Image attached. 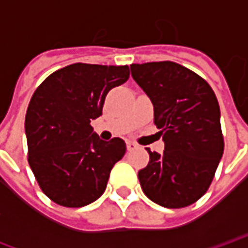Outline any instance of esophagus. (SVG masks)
Instances as JSON below:
<instances>
[{
    "label": "esophagus",
    "mask_w": 248,
    "mask_h": 248,
    "mask_svg": "<svg viewBox=\"0 0 248 248\" xmlns=\"http://www.w3.org/2000/svg\"><path fill=\"white\" fill-rule=\"evenodd\" d=\"M135 149H138V145L135 142H131V140H127V150L133 151Z\"/></svg>",
    "instance_id": "obj_1"
}]
</instances>
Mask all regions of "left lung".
<instances>
[{
    "mask_svg": "<svg viewBox=\"0 0 248 248\" xmlns=\"http://www.w3.org/2000/svg\"><path fill=\"white\" fill-rule=\"evenodd\" d=\"M130 69L150 98L165 142L162 154L147 150L150 162L138 172L140 187L159 206H190L207 191L223 155L218 99L203 78L175 62L133 63Z\"/></svg>",
    "mask_w": 248,
    "mask_h": 248,
    "instance_id": "obj_1",
    "label": "left lung"
}]
</instances>
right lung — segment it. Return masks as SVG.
<instances>
[{
  "label": "right lung",
  "instance_id": "add662e5",
  "mask_svg": "<svg viewBox=\"0 0 248 248\" xmlns=\"http://www.w3.org/2000/svg\"><path fill=\"white\" fill-rule=\"evenodd\" d=\"M129 76L127 65L73 63L54 71L34 92L25 118L28 159L53 202L82 207L106 190L126 143L121 138L102 140L90 122L102 115L106 94Z\"/></svg>",
  "mask_w": 248,
  "mask_h": 248
}]
</instances>
